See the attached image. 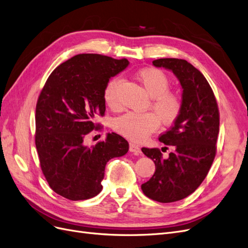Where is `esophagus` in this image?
Instances as JSON below:
<instances>
[{"instance_id": "34e87169", "label": "esophagus", "mask_w": 248, "mask_h": 248, "mask_svg": "<svg viewBox=\"0 0 248 248\" xmlns=\"http://www.w3.org/2000/svg\"><path fill=\"white\" fill-rule=\"evenodd\" d=\"M130 151L134 152L135 154H141V148L138 145H136L134 143H130Z\"/></svg>"}]
</instances>
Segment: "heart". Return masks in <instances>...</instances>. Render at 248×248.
Returning a JSON list of instances; mask_svg holds the SVG:
<instances>
[{
    "instance_id": "obj_1",
    "label": "heart",
    "mask_w": 248,
    "mask_h": 248,
    "mask_svg": "<svg viewBox=\"0 0 248 248\" xmlns=\"http://www.w3.org/2000/svg\"><path fill=\"white\" fill-rule=\"evenodd\" d=\"M136 77L152 97L151 107L158 114L151 111L127 112L115 119L113 127L118 134L127 139L141 141L158 129L160 119L166 124L177 121L183 110V99L177 92L169 90L170 79L167 73L159 68H143L136 73ZM121 84L122 79L118 77L110 78L106 82L103 98L109 108L117 109L119 107L118 89Z\"/></svg>"
}]
</instances>
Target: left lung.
I'll return each mask as SVG.
<instances>
[{
	"instance_id": "8db88e82",
	"label": "left lung",
	"mask_w": 248,
	"mask_h": 248,
	"mask_svg": "<svg viewBox=\"0 0 248 248\" xmlns=\"http://www.w3.org/2000/svg\"><path fill=\"white\" fill-rule=\"evenodd\" d=\"M152 63L170 69L183 88L182 113L159 136V141L172 147V152L164 158L158 148H142L155 163L154 175L141 186L144 194L169 203L193 193L207 176L217 154L219 112L212 87L192 64L177 58H160Z\"/></svg>"
}]
</instances>
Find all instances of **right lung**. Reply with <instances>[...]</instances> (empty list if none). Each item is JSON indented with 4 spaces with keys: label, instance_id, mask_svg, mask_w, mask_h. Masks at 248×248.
<instances>
[{
    "label": "right lung",
    "instance_id": "obj_1",
    "mask_svg": "<svg viewBox=\"0 0 248 248\" xmlns=\"http://www.w3.org/2000/svg\"><path fill=\"white\" fill-rule=\"evenodd\" d=\"M129 61L100 54H78L49 76L35 106V147L51 189L72 201L90 199L102 190L109 159L124 155L129 143L115 133L88 147L84 140L103 125V90Z\"/></svg>",
    "mask_w": 248,
    "mask_h": 248
}]
</instances>
